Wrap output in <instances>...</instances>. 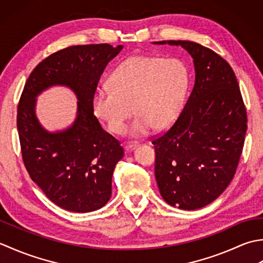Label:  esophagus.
Masks as SVG:
<instances>
[{
  "label": "esophagus",
  "mask_w": 263,
  "mask_h": 263,
  "mask_svg": "<svg viewBox=\"0 0 263 263\" xmlns=\"http://www.w3.org/2000/svg\"><path fill=\"white\" fill-rule=\"evenodd\" d=\"M137 148V144L136 143H126L124 146V149L126 150V152H132L133 149Z\"/></svg>",
  "instance_id": "34e87169"
}]
</instances>
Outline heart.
<instances>
[{
  "mask_svg": "<svg viewBox=\"0 0 263 263\" xmlns=\"http://www.w3.org/2000/svg\"><path fill=\"white\" fill-rule=\"evenodd\" d=\"M189 83V70L181 60L135 55L111 72L108 88L95 93L93 111L109 132L121 135L133 110L137 116L127 133L133 138L146 137L155 126L165 128L174 122Z\"/></svg>",
  "mask_w": 263,
  "mask_h": 263,
  "instance_id": "heart-1",
  "label": "heart"
}]
</instances>
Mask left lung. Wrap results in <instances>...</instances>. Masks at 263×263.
I'll list each match as a JSON object with an SVG mask.
<instances>
[{
  "label": "left lung",
  "instance_id": "obj_1",
  "mask_svg": "<svg viewBox=\"0 0 263 263\" xmlns=\"http://www.w3.org/2000/svg\"><path fill=\"white\" fill-rule=\"evenodd\" d=\"M194 86L174 124L153 140L155 176L167 203L195 210L211 203L233 180L248 128L247 109L231 65L210 48L189 41Z\"/></svg>",
  "mask_w": 263,
  "mask_h": 263
}]
</instances>
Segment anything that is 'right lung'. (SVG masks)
Instances as JSON below:
<instances>
[{
	"instance_id": "1",
	"label": "right lung",
	"mask_w": 263,
	"mask_h": 263,
	"mask_svg": "<svg viewBox=\"0 0 263 263\" xmlns=\"http://www.w3.org/2000/svg\"><path fill=\"white\" fill-rule=\"evenodd\" d=\"M123 46L77 45L43 60L25 85L16 126L22 159L31 180L46 197L68 211L90 212L108 202L111 176L124 152L93 114L100 76ZM53 85L70 87L77 96V117L62 132L49 133L35 116V98Z\"/></svg>"
}]
</instances>
